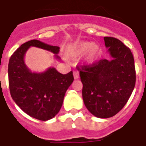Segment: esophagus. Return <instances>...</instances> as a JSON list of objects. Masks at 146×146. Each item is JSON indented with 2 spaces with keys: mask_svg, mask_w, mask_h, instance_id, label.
I'll use <instances>...</instances> for the list:
<instances>
[{
  "mask_svg": "<svg viewBox=\"0 0 146 146\" xmlns=\"http://www.w3.org/2000/svg\"><path fill=\"white\" fill-rule=\"evenodd\" d=\"M73 76H74V79H77L79 78V71L75 70L73 71Z\"/></svg>",
  "mask_w": 146,
  "mask_h": 146,
  "instance_id": "esophagus-1",
  "label": "esophagus"
}]
</instances>
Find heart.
Instances as JSON below:
<instances>
[{"label":"heart","mask_w":146,"mask_h":146,"mask_svg":"<svg viewBox=\"0 0 146 146\" xmlns=\"http://www.w3.org/2000/svg\"><path fill=\"white\" fill-rule=\"evenodd\" d=\"M86 53L87 61L89 62H93L99 58L101 54V49L99 46L95 45L94 42H77L68 46L66 52V55L69 58L76 59Z\"/></svg>","instance_id":"b5f03b06"}]
</instances>
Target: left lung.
Masks as SVG:
<instances>
[{
  "label": "left lung",
  "instance_id": "left-lung-1",
  "mask_svg": "<svg viewBox=\"0 0 146 146\" xmlns=\"http://www.w3.org/2000/svg\"><path fill=\"white\" fill-rule=\"evenodd\" d=\"M104 42L111 58L78 67L84 104L92 115L100 118L117 114L127 104L136 83L131 49L114 37L105 36Z\"/></svg>",
  "mask_w": 146,
  "mask_h": 146
}]
</instances>
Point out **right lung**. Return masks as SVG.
<instances>
[{
	"mask_svg": "<svg viewBox=\"0 0 146 146\" xmlns=\"http://www.w3.org/2000/svg\"><path fill=\"white\" fill-rule=\"evenodd\" d=\"M31 46L50 51L60 59L58 46H50L37 40L25 42L10 57L8 76L13 100L32 118L47 121L61 110L65 93L73 82V72L61 74L54 67L43 73H32L25 64V54Z\"/></svg>",
	"mask_w": 146,
	"mask_h": 146,
	"instance_id": "1",
	"label": "right lung"
}]
</instances>
